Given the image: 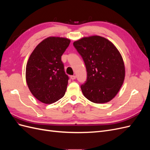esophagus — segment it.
Masks as SVG:
<instances>
[{
  "mask_svg": "<svg viewBox=\"0 0 150 150\" xmlns=\"http://www.w3.org/2000/svg\"><path fill=\"white\" fill-rule=\"evenodd\" d=\"M70 78H71L72 80H74V79H75L76 78V76H74V75H72V76H70Z\"/></svg>",
  "mask_w": 150,
  "mask_h": 150,
  "instance_id": "esophagus-1",
  "label": "esophagus"
}]
</instances>
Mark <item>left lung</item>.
I'll return each mask as SVG.
<instances>
[{
  "label": "left lung",
  "mask_w": 150,
  "mask_h": 150,
  "mask_svg": "<svg viewBox=\"0 0 150 150\" xmlns=\"http://www.w3.org/2000/svg\"><path fill=\"white\" fill-rule=\"evenodd\" d=\"M87 71V79L81 86L84 96L94 103L111 101L123 83L125 69L118 50L110 40L98 35L74 42Z\"/></svg>",
  "instance_id": "8db88e82"
}]
</instances>
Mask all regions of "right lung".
<instances>
[{
  "mask_svg": "<svg viewBox=\"0 0 150 150\" xmlns=\"http://www.w3.org/2000/svg\"><path fill=\"white\" fill-rule=\"evenodd\" d=\"M70 42L67 38L49 37L30 54L26 66V82L31 93L40 102L51 104L64 96L69 77L61 56Z\"/></svg>",
  "mask_w": 150,
  "mask_h": 150,
  "instance_id": "right-lung-1",
  "label": "right lung"
}]
</instances>
